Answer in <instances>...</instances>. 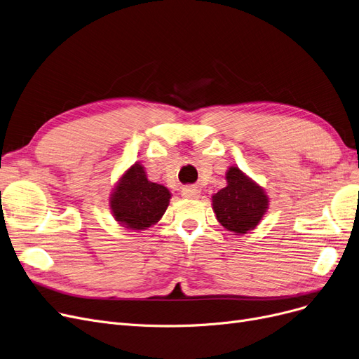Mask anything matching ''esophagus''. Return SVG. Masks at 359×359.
Here are the masks:
<instances>
[{
  "mask_svg": "<svg viewBox=\"0 0 359 359\" xmlns=\"http://www.w3.org/2000/svg\"><path fill=\"white\" fill-rule=\"evenodd\" d=\"M182 196L186 199H198L201 196V191L198 188H194V186H189V188L182 189Z\"/></svg>",
  "mask_w": 359,
  "mask_h": 359,
  "instance_id": "34e87169",
  "label": "esophagus"
}]
</instances>
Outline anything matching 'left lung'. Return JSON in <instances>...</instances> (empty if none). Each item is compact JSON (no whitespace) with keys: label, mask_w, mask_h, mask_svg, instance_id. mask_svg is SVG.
I'll list each match as a JSON object with an SVG mask.
<instances>
[{"label":"left lung","mask_w":359,"mask_h":359,"mask_svg":"<svg viewBox=\"0 0 359 359\" xmlns=\"http://www.w3.org/2000/svg\"><path fill=\"white\" fill-rule=\"evenodd\" d=\"M226 188L211 196L217 222L233 235H246L254 230L266 215L270 199L254 179L238 167L226 171Z\"/></svg>","instance_id":"left-lung-1"}]
</instances>
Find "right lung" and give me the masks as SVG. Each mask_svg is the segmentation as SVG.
<instances>
[{
  "label": "right lung",
  "mask_w": 359,
  "mask_h": 359,
  "mask_svg": "<svg viewBox=\"0 0 359 359\" xmlns=\"http://www.w3.org/2000/svg\"><path fill=\"white\" fill-rule=\"evenodd\" d=\"M170 199L171 194L165 186L151 182L145 167L136 161L116 182L108 207L121 227L141 231L161 220Z\"/></svg>",
  "instance_id": "obj_1"
}]
</instances>
